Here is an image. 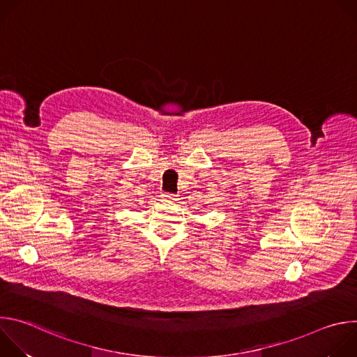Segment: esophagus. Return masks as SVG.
<instances>
[{
    "mask_svg": "<svg viewBox=\"0 0 357 357\" xmlns=\"http://www.w3.org/2000/svg\"><path fill=\"white\" fill-rule=\"evenodd\" d=\"M162 197H164L165 200H175V199H176V195H175V193H171V192H165V193L162 195Z\"/></svg>",
    "mask_w": 357,
    "mask_h": 357,
    "instance_id": "34e87169",
    "label": "esophagus"
}]
</instances>
